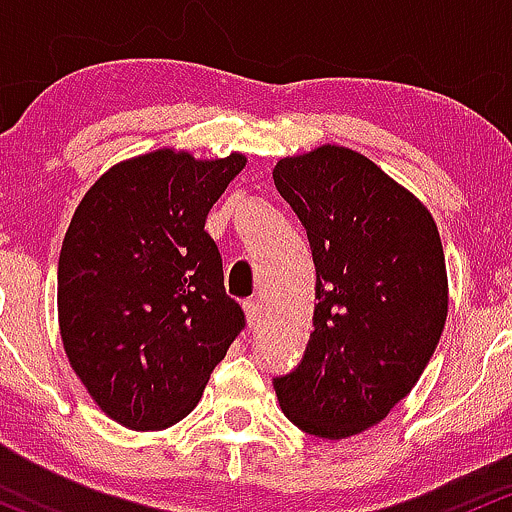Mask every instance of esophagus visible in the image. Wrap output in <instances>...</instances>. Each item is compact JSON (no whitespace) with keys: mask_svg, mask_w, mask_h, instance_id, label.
Wrapping results in <instances>:
<instances>
[{"mask_svg":"<svg viewBox=\"0 0 512 512\" xmlns=\"http://www.w3.org/2000/svg\"><path fill=\"white\" fill-rule=\"evenodd\" d=\"M244 314H246V324L251 326V329H256L258 324H261L263 319V307L258 300H246L244 302Z\"/></svg>","mask_w":512,"mask_h":512,"instance_id":"obj_1","label":"esophagus"}]
</instances>
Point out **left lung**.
<instances>
[{"instance_id":"left-lung-1","label":"left lung","mask_w":512,"mask_h":512,"mask_svg":"<svg viewBox=\"0 0 512 512\" xmlns=\"http://www.w3.org/2000/svg\"><path fill=\"white\" fill-rule=\"evenodd\" d=\"M273 179L307 229L319 300L302 363L275 377V394L304 433L343 440L384 421L438 348L450 302L440 232L348 147L283 157Z\"/></svg>"}]
</instances>
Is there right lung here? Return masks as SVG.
I'll list each match as a JSON object with an SVG mask.
<instances>
[{"mask_svg": "<svg viewBox=\"0 0 512 512\" xmlns=\"http://www.w3.org/2000/svg\"><path fill=\"white\" fill-rule=\"evenodd\" d=\"M246 166L154 149L113 164L84 193L57 263V319L74 375L130 430L195 409L244 329L205 220Z\"/></svg>", "mask_w": 512, "mask_h": 512, "instance_id": "1", "label": "right lung"}]
</instances>
